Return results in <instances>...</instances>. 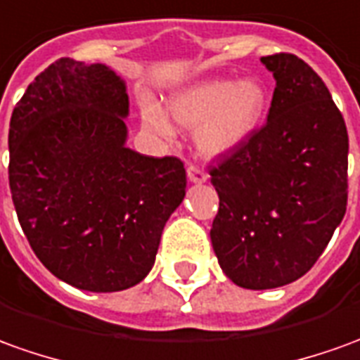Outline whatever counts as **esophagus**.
Masks as SVG:
<instances>
[{
	"label": "esophagus",
	"instance_id": "esophagus-1",
	"mask_svg": "<svg viewBox=\"0 0 360 360\" xmlns=\"http://www.w3.org/2000/svg\"><path fill=\"white\" fill-rule=\"evenodd\" d=\"M188 180L190 182H205L207 180V172H205L202 166L190 165L188 166Z\"/></svg>",
	"mask_w": 360,
	"mask_h": 360
}]
</instances>
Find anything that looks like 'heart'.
I'll list each match as a JSON object with an SVG mask.
<instances>
[{
  "instance_id": "1",
  "label": "heart",
  "mask_w": 360,
  "mask_h": 360,
  "mask_svg": "<svg viewBox=\"0 0 360 360\" xmlns=\"http://www.w3.org/2000/svg\"><path fill=\"white\" fill-rule=\"evenodd\" d=\"M269 105L266 88L259 80H207L182 91L170 101L172 117L192 127L198 148L219 155L239 147L251 137ZM145 125L155 133L170 135L168 119L155 108L145 111Z\"/></svg>"
}]
</instances>
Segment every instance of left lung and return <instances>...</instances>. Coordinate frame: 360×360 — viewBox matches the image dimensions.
<instances>
[{"label": "left lung", "mask_w": 360, "mask_h": 360, "mask_svg": "<svg viewBox=\"0 0 360 360\" xmlns=\"http://www.w3.org/2000/svg\"><path fill=\"white\" fill-rule=\"evenodd\" d=\"M260 60L276 80L269 121L210 165L213 251L249 290L302 278L343 219L349 190L345 119L323 80L288 52Z\"/></svg>", "instance_id": "1"}]
</instances>
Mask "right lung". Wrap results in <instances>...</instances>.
<instances>
[{
  "mask_svg": "<svg viewBox=\"0 0 360 360\" xmlns=\"http://www.w3.org/2000/svg\"><path fill=\"white\" fill-rule=\"evenodd\" d=\"M125 84L103 64L58 58L17 101L9 188L34 255L56 278L119 292L147 276L186 195L178 156L125 147Z\"/></svg>",
  "mask_w": 360,
  "mask_h": 360,
  "instance_id": "right-lung-1",
  "label": "right lung"
}]
</instances>
